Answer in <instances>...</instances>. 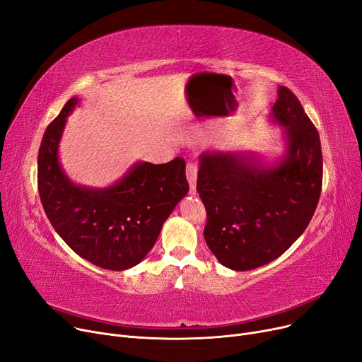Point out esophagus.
Here are the masks:
<instances>
[{"mask_svg": "<svg viewBox=\"0 0 362 362\" xmlns=\"http://www.w3.org/2000/svg\"><path fill=\"white\" fill-rule=\"evenodd\" d=\"M197 176H198V165L195 163H187L186 164V177L191 186V192L195 194L197 191Z\"/></svg>", "mask_w": 362, "mask_h": 362, "instance_id": "1", "label": "esophagus"}]
</instances>
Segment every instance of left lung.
<instances>
[{"label": "left lung", "mask_w": 362, "mask_h": 362, "mask_svg": "<svg viewBox=\"0 0 362 362\" xmlns=\"http://www.w3.org/2000/svg\"><path fill=\"white\" fill-rule=\"evenodd\" d=\"M277 93L272 120L286 138L277 164L262 165L238 152L206 151L199 157L204 238L224 267L236 272L258 269L288 251L307 229L321 194L318 132L291 89L280 86Z\"/></svg>", "instance_id": "left-lung-1"}]
</instances>
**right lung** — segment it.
Segmentation results:
<instances>
[{"label":"right lung","mask_w":362,"mask_h":362,"mask_svg":"<svg viewBox=\"0 0 362 362\" xmlns=\"http://www.w3.org/2000/svg\"><path fill=\"white\" fill-rule=\"evenodd\" d=\"M79 98H70L47 127L37 154V191L45 214L70 248L101 269L135 267L154 246L161 227L187 194L185 160L138 163L105 189L74 185L59 161L67 116Z\"/></svg>","instance_id":"add662e5"}]
</instances>
